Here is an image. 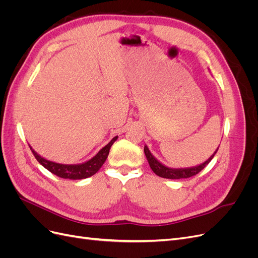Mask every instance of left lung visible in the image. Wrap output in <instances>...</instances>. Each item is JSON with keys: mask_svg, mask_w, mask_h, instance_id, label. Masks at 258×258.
Masks as SVG:
<instances>
[{"mask_svg": "<svg viewBox=\"0 0 258 258\" xmlns=\"http://www.w3.org/2000/svg\"><path fill=\"white\" fill-rule=\"evenodd\" d=\"M220 147V146H218ZM218 147L215 150V152L210 156V157L205 161L200 163V165L194 166V167H189V168H170L161 163L155 156L151 153V151L148 150L147 145H144V153L146 156V159L150 163L151 169L154 171V173L156 175H158L160 177L163 178H171V179H177V178H187L196 175L197 173H199L200 171L204 169L208 163L212 160V158L214 157V155L216 154Z\"/></svg>", "mask_w": 258, "mask_h": 258, "instance_id": "8db88e82", "label": "left lung"}]
</instances>
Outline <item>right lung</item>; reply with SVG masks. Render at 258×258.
Listing matches in <instances>:
<instances>
[{
    "instance_id": "add662e5",
    "label": "right lung",
    "mask_w": 258,
    "mask_h": 258,
    "mask_svg": "<svg viewBox=\"0 0 258 258\" xmlns=\"http://www.w3.org/2000/svg\"><path fill=\"white\" fill-rule=\"evenodd\" d=\"M117 138L118 137L113 138L110 142H108L104 147L101 148V150L89 160L82 163H74V165H67V163H59V162H54V161L46 159L42 157L40 154H37L33 148L31 147V145L29 146H30V150L32 151L36 160L52 174L62 178L83 179L96 174L100 170V168L103 166V163L105 162L108 156V153H110L111 146L116 141Z\"/></svg>"
}]
</instances>
